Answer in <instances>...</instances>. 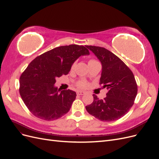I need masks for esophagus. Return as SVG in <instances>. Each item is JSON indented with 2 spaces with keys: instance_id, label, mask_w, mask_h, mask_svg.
<instances>
[{
  "instance_id": "1",
  "label": "esophagus",
  "mask_w": 159,
  "mask_h": 159,
  "mask_svg": "<svg viewBox=\"0 0 159 159\" xmlns=\"http://www.w3.org/2000/svg\"><path fill=\"white\" fill-rule=\"evenodd\" d=\"M85 93V91H77V95H84Z\"/></svg>"
}]
</instances>
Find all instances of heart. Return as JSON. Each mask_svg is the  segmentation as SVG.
Wrapping results in <instances>:
<instances>
[{"label": "heart", "instance_id": "obj_1", "mask_svg": "<svg viewBox=\"0 0 159 159\" xmlns=\"http://www.w3.org/2000/svg\"><path fill=\"white\" fill-rule=\"evenodd\" d=\"M95 61V60H90L89 61V62H91V61ZM75 63L72 65V68H74V66H75ZM87 82H86L85 81H84V80H79L78 82L76 83V85L78 86V88H85V87H87Z\"/></svg>", "mask_w": 159, "mask_h": 159}]
</instances>
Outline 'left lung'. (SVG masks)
<instances>
[{
    "label": "left lung",
    "instance_id": "8db88e82",
    "mask_svg": "<svg viewBox=\"0 0 159 159\" xmlns=\"http://www.w3.org/2000/svg\"><path fill=\"white\" fill-rule=\"evenodd\" d=\"M102 64L99 85L106 88V98L99 99L93 94V103L85 106L87 111L102 121H113L127 114L134 104L137 84L132 71L113 53L105 48L86 46Z\"/></svg>",
    "mask_w": 159,
    "mask_h": 159
}]
</instances>
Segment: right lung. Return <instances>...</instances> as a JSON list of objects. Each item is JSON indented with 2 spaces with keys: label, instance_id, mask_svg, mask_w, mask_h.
Returning <instances> with one entry per match:
<instances>
[{
  "label": "right lung",
  "instance_id": "obj_1",
  "mask_svg": "<svg viewBox=\"0 0 159 159\" xmlns=\"http://www.w3.org/2000/svg\"><path fill=\"white\" fill-rule=\"evenodd\" d=\"M88 54L85 46L71 44L55 48L30 62L20 77L19 92L35 117L53 121L69 111L76 93L70 89L59 93L54 86L56 78L68 74L80 56Z\"/></svg>",
  "mask_w": 159,
  "mask_h": 159
}]
</instances>
